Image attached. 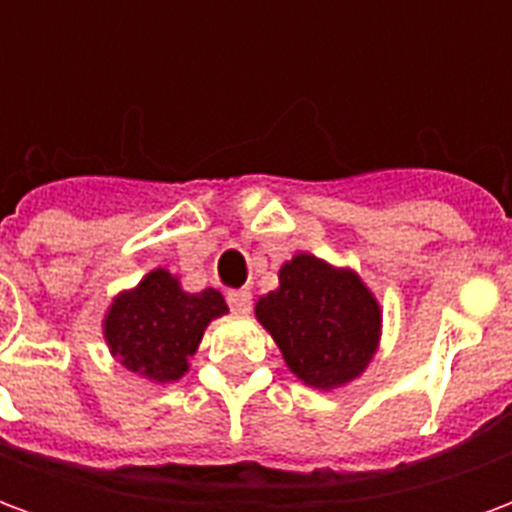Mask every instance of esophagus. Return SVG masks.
Segmentation results:
<instances>
[{
  "label": "esophagus",
  "instance_id": "1",
  "mask_svg": "<svg viewBox=\"0 0 512 512\" xmlns=\"http://www.w3.org/2000/svg\"><path fill=\"white\" fill-rule=\"evenodd\" d=\"M227 304L235 312H249L252 310V293L249 290H230L227 293Z\"/></svg>",
  "mask_w": 512,
  "mask_h": 512
}]
</instances>
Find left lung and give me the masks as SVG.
<instances>
[{
  "label": "left lung",
  "mask_w": 512,
  "mask_h": 512,
  "mask_svg": "<svg viewBox=\"0 0 512 512\" xmlns=\"http://www.w3.org/2000/svg\"><path fill=\"white\" fill-rule=\"evenodd\" d=\"M255 315L290 373L318 389L365 373L381 337V307L359 274L307 252L279 268V288L260 296Z\"/></svg>",
  "instance_id": "left-lung-1"
}]
</instances>
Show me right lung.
Returning a JSON list of instances; mask_svg holds the SVG:
<instances>
[{
    "label": "right lung",
    "instance_id": "obj_1",
    "mask_svg": "<svg viewBox=\"0 0 512 512\" xmlns=\"http://www.w3.org/2000/svg\"><path fill=\"white\" fill-rule=\"evenodd\" d=\"M227 312L219 290L186 293L167 268L150 271L134 290H123L104 318V337L120 365L156 384L178 381L189 370L205 326Z\"/></svg>",
    "mask_w": 512,
    "mask_h": 512
}]
</instances>
